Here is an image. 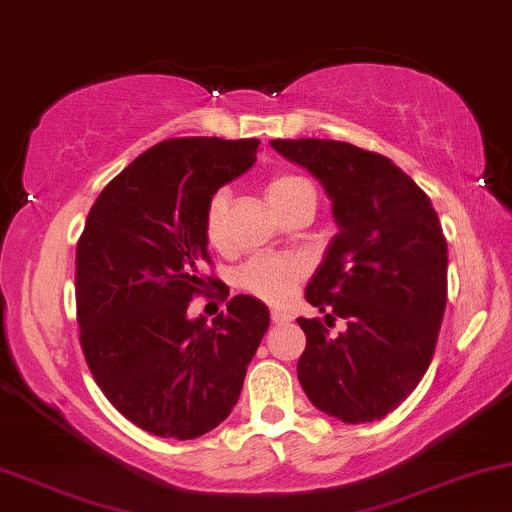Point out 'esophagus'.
<instances>
[{"instance_id":"esophagus-1","label":"esophagus","mask_w":512,"mask_h":512,"mask_svg":"<svg viewBox=\"0 0 512 512\" xmlns=\"http://www.w3.org/2000/svg\"><path fill=\"white\" fill-rule=\"evenodd\" d=\"M271 320H274L276 325H288V323H292V316L285 311H271Z\"/></svg>"}]
</instances>
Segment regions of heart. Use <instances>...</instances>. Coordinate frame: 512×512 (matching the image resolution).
<instances>
[{"label": "heart", "mask_w": 512, "mask_h": 512, "mask_svg": "<svg viewBox=\"0 0 512 512\" xmlns=\"http://www.w3.org/2000/svg\"><path fill=\"white\" fill-rule=\"evenodd\" d=\"M304 194L316 192H313L311 182L302 175H276L271 177L267 185V199L271 206L278 210V215H283L285 210H288L297 199H302ZM227 203V189H220V192L213 194V199L208 201L203 229H206L208 241L215 245L224 241V229H227ZM304 271L306 264L304 260H299V257L257 255L238 269L236 283L238 288L260 297L262 302L283 304L288 302L292 292H295L297 283L302 281Z\"/></svg>", "instance_id": "1"}]
</instances>
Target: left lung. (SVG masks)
<instances>
[{"mask_svg":"<svg viewBox=\"0 0 512 512\" xmlns=\"http://www.w3.org/2000/svg\"><path fill=\"white\" fill-rule=\"evenodd\" d=\"M309 170L332 201L337 234L306 285V299L342 317L326 335L299 318L306 349L297 377L320 412L344 424L384 419L431 365L447 304V241L433 203L386 156L337 140H271Z\"/></svg>","mask_w":512,"mask_h":512,"instance_id":"left-lung-1","label":"left lung"}]
</instances>
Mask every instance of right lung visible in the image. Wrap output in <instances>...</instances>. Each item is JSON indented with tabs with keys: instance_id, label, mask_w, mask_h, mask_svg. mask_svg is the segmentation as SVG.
I'll return each mask as SVG.
<instances>
[{
	"instance_id": "add662e5",
	"label": "right lung",
	"mask_w": 512,
	"mask_h": 512,
	"mask_svg": "<svg viewBox=\"0 0 512 512\" xmlns=\"http://www.w3.org/2000/svg\"><path fill=\"white\" fill-rule=\"evenodd\" d=\"M257 147L159 142L102 189L77 243L86 363L109 403L159 438L194 440L229 417L269 327L267 304L250 295L229 299L210 325L187 316L206 285L208 201L255 166Z\"/></svg>"
}]
</instances>
